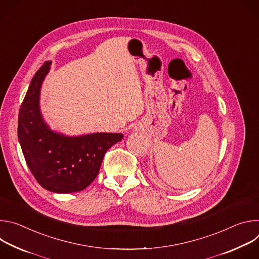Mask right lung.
I'll use <instances>...</instances> for the list:
<instances>
[{"instance_id":"add662e5","label":"right lung","mask_w":259,"mask_h":259,"mask_svg":"<svg viewBox=\"0 0 259 259\" xmlns=\"http://www.w3.org/2000/svg\"><path fill=\"white\" fill-rule=\"evenodd\" d=\"M51 61L31 79L18 115V140L25 162L40 186L57 194L83 191L96 178L107 150L121 133L66 136L52 131L40 112V90Z\"/></svg>"}]
</instances>
